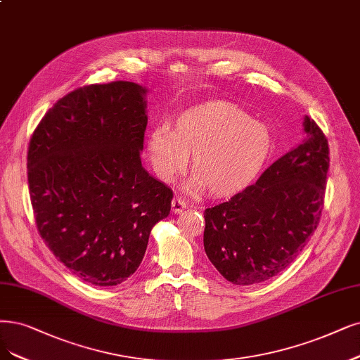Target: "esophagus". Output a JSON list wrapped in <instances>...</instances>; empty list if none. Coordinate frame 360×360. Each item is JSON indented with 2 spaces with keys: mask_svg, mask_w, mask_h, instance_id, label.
Returning a JSON list of instances; mask_svg holds the SVG:
<instances>
[{
  "mask_svg": "<svg viewBox=\"0 0 360 360\" xmlns=\"http://www.w3.org/2000/svg\"><path fill=\"white\" fill-rule=\"evenodd\" d=\"M185 207H187V202H185L184 198L175 197L172 200V212H173V214H181V212H184Z\"/></svg>",
  "mask_w": 360,
  "mask_h": 360,
  "instance_id": "1",
  "label": "esophagus"
}]
</instances>
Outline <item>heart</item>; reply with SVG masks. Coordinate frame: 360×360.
Listing matches in <instances>:
<instances>
[{"label": "heart", "instance_id": "obj_1", "mask_svg": "<svg viewBox=\"0 0 360 360\" xmlns=\"http://www.w3.org/2000/svg\"><path fill=\"white\" fill-rule=\"evenodd\" d=\"M271 151L269 129L227 102L190 106L173 122L157 126L146 138V154L155 175L172 182L185 170L191 153L195 175L191 190L206 187L215 197L242 193L257 179Z\"/></svg>", "mask_w": 360, "mask_h": 360}]
</instances>
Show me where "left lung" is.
I'll return each instance as SVG.
<instances>
[{
    "label": "left lung",
    "mask_w": 360,
    "mask_h": 360,
    "mask_svg": "<svg viewBox=\"0 0 360 360\" xmlns=\"http://www.w3.org/2000/svg\"><path fill=\"white\" fill-rule=\"evenodd\" d=\"M305 138L231 200L205 210L209 261L233 285H255L286 270L321 221L328 141L304 117Z\"/></svg>",
    "instance_id": "left-lung-1"
}]
</instances>
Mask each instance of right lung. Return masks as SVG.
Listing matches in <instances>:
<instances>
[{
	"mask_svg": "<svg viewBox=\"0 0 360 360\" xmlns=\"http://www.w3.org/2000/svg\"><path fill=\"white\" fill-rule=\"evenodd\" d=\"M146 87L91 84L59 99L37 126L28 185L39 236L72 274L115 286L138 270L173 193L141 162Z\"/></svg>",
	"mask_w": 360,
	"mask_h": 360,
	"instance_id": "1",
	"label": "right lung"
}]
</instances>
